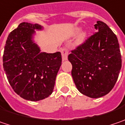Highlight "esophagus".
Returning a JSON list of instances; mask_svg holds the SVG:
<instances>
[{
    "mask_svg": "<svg viewBox=\"0 0 125 125\" xmlns=\"http://www.w3.org/2000/svg\"><path fill=\"white\" fill-rule=\"evenodd\" d=\"M60 52H61V54H62V60H66L67 59V55H68V49L67 48H61L60 50Z\"/></svg>",
    "mask_w": 125,
    "mask_h": 125,
    "instance_id": "esophagus-1",
    "label": "esophagus"
}]
</instances>
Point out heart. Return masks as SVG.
<instances>
[{
    "label": "heart",
    "mask_w": 125,
    "mask_h": 125,
    "mask_svg": "<svg viewBox=\"0 0 125 125\" xmlns=\"http://www.w3.org/2000/svg\"><path fill=\"white\" fill-rule=\"evenodd\" d=\"M79 31V28H77L75 29V32H76V33H77ZM85 38H86V34H85L84 32L82 33V34H80V36H79V37L78 39L79 43H82V41H84V39H85Z\"/></svg>",
    "instance_id": "b5f03b06"
}]
</instances>
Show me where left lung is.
I'll return each instance as SVG.
<instances>
[{
    "mask_svg": "<svg viewBox=\"0 0 125 125\" xmlns=\"http://www.w3.org/2000/svg\"><path fill=\"white\" fill-rule=\"evenodd\" d=\"M97 32L71 51L72 76L77 89L85 96L97 98L114 87L122 67L117 38L101 21L94 25Z\"/></svg>",
    "mask_w": 125,
    "mask_h": 125,
    "instance_id": "left-lung-1",
    "label": "left lung"
}]
</instances>
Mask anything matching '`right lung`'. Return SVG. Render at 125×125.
Returning a JSON list of instances; mask_svg holds the SVG:
<instances>
[{"mask_svg": "<svg viewBox=\"0 0 125 125\" xmlns=\"http://www.w3.org/2000/svg\"><path fill=\"white\" fill-rule=\"evenodd\" d=\"M38 24L22 22L12 31L5 43L3 69L12 89L24 99L37 101L53 92L56 75L61 66L60 52L41 53L32 41Z\"/></svg>", "mask_w": 125, "mask_h": 125, "instance_id": "1", "label": "right lung"}]
</instances>
